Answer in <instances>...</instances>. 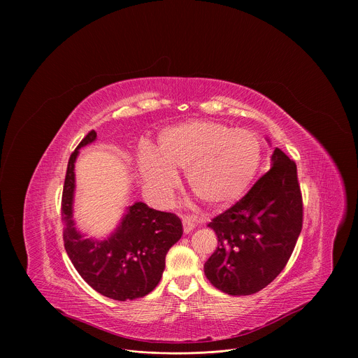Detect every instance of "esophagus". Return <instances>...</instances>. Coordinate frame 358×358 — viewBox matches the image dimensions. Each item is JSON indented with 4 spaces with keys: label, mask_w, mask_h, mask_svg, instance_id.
Instances as JSON below:
<instances>
[{
    "label": "esophagus",
    "mask_w": 358,
    "mask_h": 358,
    "mask_svg": "<svg viewBox=\"0 0 358 358\" xmlns=\"http://www.w3.org/2000/svg\"><path fill=\"white\" fill-rule=\"evenodd\" d=\"M196 217L195 215H185L184 218H182V228H184V232L185 234H188V232H191L192 229H194V227L196 225Z\"/></svg>",
    "instance_id": "1"
}]
</instances>
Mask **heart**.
<instances>
[{
    "instance_id": "b5f03b06",
    "label": "heart",
    "mask_w": 358,
    "mask_h": 358,
    "mask_svg": "<svg viewBox=\"0 0 358 358\" xmlns=\"http://www.w3.org/2000/svg\"><path fill=\"white\" fill-rule=\"evenodd\" d=\"M262 157L259 137L249 130L192 120L166 129L159 137L157 152L144 148L138 166L147 188L159 199L171 194L176 169H185L191 192L208 206L235 201L257 174Z\"/></svg>"
}]
</instances>
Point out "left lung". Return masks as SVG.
Here are the masks:
<instances>
[{
  "instance_id": "obj_1",
  "label": "left lung",
  "mask_w": 358,
  "mask_h": 358,
  "mask_svg": "<svg viewBox=\"0 0 358 358\" xmlns=\"http://www.w3.org/2000/svg\"><path fill=\"white\" fill-rule=\"evenodd\" d=\"M208 227L218 236L203 265L208 280L232 296L266 287L285 269L303 227L296 163L275 148L272 169Z\"/></svg>"
}]
</instances>
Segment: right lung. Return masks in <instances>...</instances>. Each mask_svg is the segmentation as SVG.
<instances>
[{"instance_id": "right-lung-1", "label": "right lung", "mask_w": 358, "mask_h": 358, "mask_svg": "<svg viewBox=\"0 0 358 358\" xmlns=\"http://www.w3.org/2000/svg\"><path fill=\"white\" fill-rule=\"evenodd\" d=\"M96 138L90 130L72 152L62 191L64 245L82 279L100 294L115 300H133L155 289L166 268L169 249L181 238L182 225L173 213L136 202L127 208L117 231L105 241L85 239L72 221L75 160L78 150Z\"/></svg>"}]
</instances>
